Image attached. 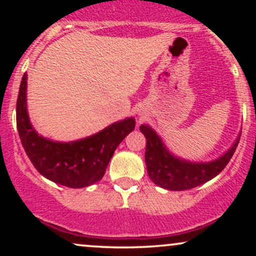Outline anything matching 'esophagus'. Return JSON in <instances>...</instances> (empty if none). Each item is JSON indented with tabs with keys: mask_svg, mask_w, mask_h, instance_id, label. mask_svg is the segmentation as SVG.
<instances>
[{
	"mask_svg": "<svg viewBox=\"0 0 256 256\" xmlns=\"http://www.w3.org/2000/svg\"><path fill=\"white\" fill-rule=\"evenodd\" d=\"M140 116H142V114H140Z\"/></svg>",
	"mask_w": 256,
	"mask_h": 256,
	"instance_id": "esophagus-1",
	"label": "esophagus"
}]
</instances>
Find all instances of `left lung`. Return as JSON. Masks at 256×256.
<instances>
[{
    "label": "left lung",
    "mask_w": 256,
    "mask_h": 256,
    "mask_svg": "<svg viewBox=\"0 0 256 256\" xmlns=\"http://www.w3.org/2000/svg\"><path fill=\"white\" fill-rule=\"evenodd\" d=\"M140 130L146 140V165L149 178L154 184L172 192L192 189L216 177L231 160L240 138V132L231 148L219 158L207 162H196L172 154L149 125H140Z\"/></svg>",
    "instance_id": "left-lung-1"
}]
</instances>
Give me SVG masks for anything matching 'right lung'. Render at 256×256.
I'll return each mask as SVG.
<instances>
[{
    "mask_svg": "<svg viewBox=\"0 0 256 256\" xmlns=\"http://www.w3.org/2000/svg\"><path fill=\"white\" fill-rule=\"evenodd\" d=\"M28 73L22 76L16 101V126L22 144L43 177L67 188L79 189L104 177L116 146L134 130V116L110 124L80 140L58 142L38 134L28 112Z\"/></svg>",
    "mask_w": 256,
    "mask_h": 256,
    "instance_id": "1",
    "label": "right lung"
}]
</instances>
